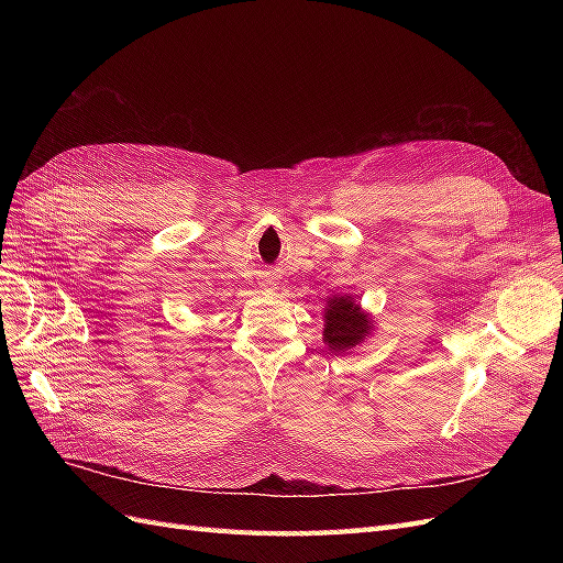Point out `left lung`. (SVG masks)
I'll use <instances>...</instances> for the list:
<instances>
[{"label":"left lung","instance_id":"obj_1","mask_svg":"<svg viewBox=\"0 0 563 563\" xmlns=\"http://www.w3.org/2000/svg\"><path fill=\"white\" fill-rule=\"evenodd\" d=\"M373 331L371 317L352 296H333L323 310V343L333 352H347Z\"/></svg>","mask_w":563,"mask_h":563}]
</instances>
